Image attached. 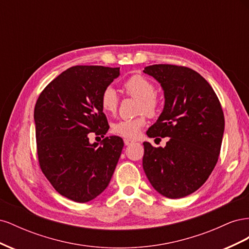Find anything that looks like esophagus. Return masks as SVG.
<instances>
[{"instance_id": "obj_1", "label": "esophagus", "mask_w": 249, "mask_h": 249, "mask_svg": "<svg viewBox=\"0 0 249 249\" xmlns=\"http://www.w3.org/2000/svg\"><path fill=\"white\" fill-rule=\"evenodd\" d=\"M124 144L125 145H131V144H133V143L135 142L134 140H131V139H124Z\"/></svg>"}]
</instances>
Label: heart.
<instances>
[{"label":"heart","instance_id":"b5f03b06","mask_svg":"<svg viewBox=\"0 0 249 249\" xmlns=\"http://www.w3.org/2000/svg\"><path fill=\"white\" fill-rule=\"evenodd\" d=\"M124 91L138 100V113H145L153 117L159 113L161 103L159 97L155 94L154 83L142 74H133L123 83ZM118 94L116 90L109 86L104 89L101 94V106L106 113H115L118 108ZM146 124L144 115L133 119H124L113 124L112 132L117 136L124 138H136L141 129Z\"/></svg>","mask_w":249,"mask_h":249}]
</instances>
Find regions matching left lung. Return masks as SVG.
Listing matches in <instances>:
<instances>
[{
	"label": "left lung",
	"mask_w": 249,
	"mask_h": 249,
	"mask_svg": "<svg viewBox=\"0 0 249 249\" xmlns=\"http://www.w3.org/2000/svg\"><path fill=\"white\" fill-rule=\"evenodd\" d=\"M143 72L160 83L165 99L146 135L169 137L164 147L143 142V169L157 192L182 198L205 184L218 161L224 132L221 105L207 80L188 67L155 64Z\"/></svg>",
	"instance_id": "1"
}]
</instances>
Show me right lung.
I'll list each match as a JSON object with an SVG mask.
<instances>
[{
  "mask_svg": "<svg viewBox=\"0 0 249 249\" xmlns=\"http://www.w3.org/2000/svg\"><path fill=\"white\" fill-rule=\"evenodd\" d=\"M119 76V67L77 65L43 89L34 109L37 155L55 190L77 202L94 199L108 187L124 141L110 136L89 142V133L106 135L109 124L101 94Z\"/></svg>",
  "mask_w": 249,
  "mask_h": 249,
  "instance_id": "1",
  "label": "right lung"
}]
</instances>
